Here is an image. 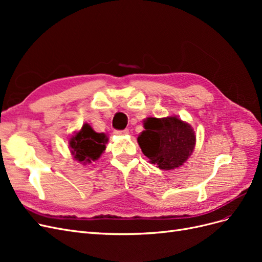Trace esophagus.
Wrapping results in <instances>:
<instances>
[{"mask_svg": "<svg viewBox=\"0 0 262 262\" xmlns=\"http://www.w3.org/2000/svg\"><path fill=\"white\" fill-rule=\"evenodd\" d=\"M116 136H124V134H128L129 130L128 129H124V130H115L114 132Z\"/></svg>", "mask_w": 262, "mask_h": 262, "instance_id": "obj_1", "label": "esophagus"}]
</instances>
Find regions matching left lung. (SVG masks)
Wrapping results in <instances>:
<instances>
[{
    "instance_id": "left-lung-1",
    "label": "left lung",
    "mask_w": 262,
    "mask_h": 262,
    "mask_svg": "<svg viewBox=\"0 0 262 262\" xmlns=\"http://www.w3.org/2000/svg\"><path fill=\"white\" fill-rule=\"evenodd\" d=\"M144 128L138 138L139 145L149 162L161 169L179 167L191 155L195 144L194 131L177 117L147 118Z\"/></svg>"
}]
</instances>
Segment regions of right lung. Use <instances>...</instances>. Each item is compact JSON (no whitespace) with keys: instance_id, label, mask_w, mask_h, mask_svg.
<instances>
[{"instance_id":"obj_1","label":"right lung","mask_w":262,"mask_h":262,"mask_svg":"<svg viewBox=\"0 0 262 262\" xmlns=\"http://www.w3.org/2000/svg\"><path fill=\"white\" fill-rule=\"evenodd\" d=\"M107 137L104 133L95 132L90 124H84L80 132L70 140V146L74 158L82 163L96 161L106 148Z\"/></svg>"}]
</instances>
